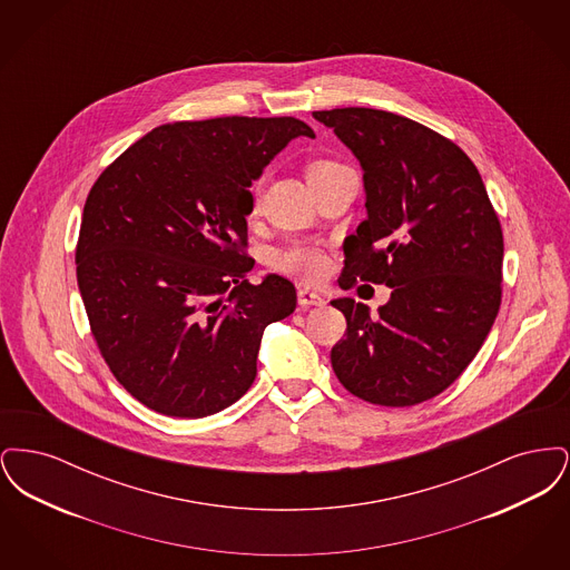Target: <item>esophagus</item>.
Instances as JSON below:
<instances>
[{
	"mask_svg": "<svg viewBox=\"0 0 570 570\" xmlns=\"http://www.w3.org/2000/svg\"><path fill=\"white\" fill-rule=\"evenodd\" d=\"M298 305L309 307V305H325V297L309 291V288H298Z\"/></svg>",
	"mask_w": 570,
	"mask_h": 570,
	"instance_id": "esophagus-1",
	"label": "esophagus"
}]
</instances>
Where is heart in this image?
Here are the masks:
<instances>
[{
    "label": "heart",
    "instance_id": "1",
    "mask_svg": "<svg viewBox=\"0 0 570 570\" xmlns=\"http://www.w3.org/2000/svg\"><path fill=\"white\" fill-rule=\"evenodd\" d=\"M335 166L337 163H333V160H314L307 166V177H314V175L325 173ZM277 265H279V269L298 275L305 282H316L325 275L328 258H326L325 252L316 245L295 244L277 254Z\"/></svg>",
    "mask_w": 570,
    "mask_h": 570
}]
</instances>
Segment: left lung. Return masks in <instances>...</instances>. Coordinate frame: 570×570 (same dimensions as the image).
<instances>
[{"label":"left lung","mask_w":570,"mask_h":570,"mask_svg":"<svg viewBox=\"0 0 570 570\" xmlns=\"http://www.w3.org/2000/svg\"><path fill=\"white\" fill-rule=\"evenodd\" d=\"M363 168L367 217L344 249L340 286L393 288L372 316L331 301L346 337L331 351L340 382L379 406H414L460 379L500 309L504 239L485 184L460 147L386 110H316Z\"/></svg>","instance_id":"1"}]
</instances>
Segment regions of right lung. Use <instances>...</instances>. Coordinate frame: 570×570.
Returning <instances> with one entry per match:
<instances>
[{"label":"right lung","mask_w":570,"mask_h":570,"mask_svg":"<svg viewBox=\"0 0 570 570\" xmlns=\"http://www.w3.org/2000/svg\"><path fill=\"white\" fill-rule=\"evenodd\" d=\"M297 136L295 117H216L154 128L98 177L82 209L77 279L112 376L166 416L235 404L256 379L267 325L295 284L245 279L249 186Z\"/></svg>","instance_id":"right-lung-1"}]
</instances>
